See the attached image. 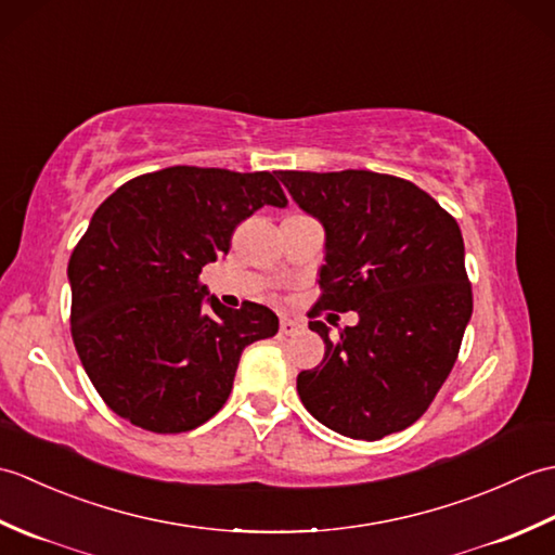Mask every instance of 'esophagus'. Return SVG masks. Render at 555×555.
<instances>
[{"mask_svg": "<svg viewBox=\"0 0 555 555\" xmlns=\"http://www.w3.org/2000/svg\"><path fill=\"white\" fill-rule=\"evenodd\" d=\"M300 328H302V324L298 320H291V317H284V320H281V334L296 336Z\"/></svg>", "mask_w": 555, "mask_h": 555, "instance_id": "1", "label": "esophagus"}]
</instances>
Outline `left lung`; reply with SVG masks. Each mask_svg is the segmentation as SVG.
<instances>
[{"instance_id": "obj_1", "label": "left lung", "mask_w": 555, "mask_h": 555, "mask_svg": "<svg viewBox=\"0 0 555 555\" xmlns=\"http://www.w3.org/2000/svg\"><path fill=\"white\" fill-rule=\"evenodd\" d=\"M305 215L324 227L320 310L358 312L324 340V360L298 374L314 420L350 439L410 427L451 374L473 317L457 221L415 183L364 169L279 171Z\"/></svg>"}]
</instances>
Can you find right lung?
I'll list each match as a JSON object with an SVG mask.
<instances>
[{
    "label": "right lung",
    "instance_id": "1",
    "mask_svg": "<svg viewBox=\"0 0 555 555\" xmlns=\"http://www.w3.org/2000/svg\"><path fill=\"white\" fill-rule=\"evenodd\" d=\"M264 205H288L269 171L169 167L95 209L68 259L70 336L116 415L155 434L199 427L227 403L245 346L279 332L264 305L231 310L199 284Z\"/></svg>",
    "mask_w": 555,
    "mask_h": 555
}]
</instances>
